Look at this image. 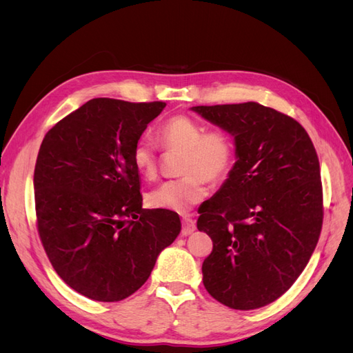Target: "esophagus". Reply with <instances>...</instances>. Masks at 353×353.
Returning a JSON list of instances; mask_svg holds the SVG:
<instances>
[{"instance_id":"obj_1","label":"esophagus","mask_w":353,"mask_h":353,"mask_svg":"<svg viewBox=\"0 0 353 353\" xmlns=\"http://www.w3.org/2000/svg\"><path fill=\"white\" fill-rule=\"evenodd\" d=\"M196 230V222L193 219H190L188 216L183 218V230H181V236H190L193 234Z\"/></svg>"}]
</instances>
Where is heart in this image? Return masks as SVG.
Listing matches in <instances>:
<instances>
[{"mask_svg": "<svg viewBox=\"0 0 353 353\" xmlns=\"http://www.w3.org/2000/svg\"><path fill=\"white\" fill-rule=\"evenodd\" d=\"M157 138L168 150H179L184 156L179 169L183 176L165 181L148 194V205L156 209L185 213L208 196L206 181L219 183L234 165L236 145L232 135L222 128L205 130L201 122L187 114L166 119L159 126ZM131 159L143 176H156L157 156L150 138H138Z\"/></svg>", "mask_w": 353, "mask_h": 353, "instance_id": "b5f03b06", "label": "heart"}]
</instances>
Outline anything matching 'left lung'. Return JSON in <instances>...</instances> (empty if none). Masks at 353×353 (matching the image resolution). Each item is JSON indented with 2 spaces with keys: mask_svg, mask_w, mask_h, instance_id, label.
Listing matches in <instances>:
<instances>
[{
  "mask_svg": "<svg viewBox=\"0 0 353 353\" xmlns=\"http://www.w3.org/2000/svg\"><path fill=\"white\" fill-rule=\"evenodd\" d=\"M228 131L237 162L218 193L199 208V231L213 241L203 284L218 302L250 311L293 285L323 228V184L305 128L275 109L248 101L196 105Z\"/></svg>",
  "mask_w": 353,
  "mask_h": 353,
  "instance_id": "left-lung-1",
  "label": "left lung"
}]
</instances>
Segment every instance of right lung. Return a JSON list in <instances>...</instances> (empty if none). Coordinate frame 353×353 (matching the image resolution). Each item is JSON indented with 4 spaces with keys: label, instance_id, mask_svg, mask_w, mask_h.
Here are the masks:
<instances>
[{
    "label": "right lung",
    "instance_id": "add662e5",
    "mask_svg": "<svg viewBox=\"0 0 353 353\" xmlns=\"http://www.w3.org/2000/svg\"><path fill=\"white\" fill-rule=\"evenodd\" d=\"M166 103L92 99L46 134L35 163L37 228L60 279L119 302L150 276L181 231L176 212L143 209L131 152Z\"/></svg>",
    "mask_w": 353,
    "mask_h": 353
}]
</instances>
